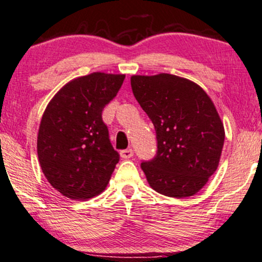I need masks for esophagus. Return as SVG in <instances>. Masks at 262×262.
I'll use <instances>...</instances> for the list:
<instances>
[{"label": "esophagus", "instance_id": "esophagus-1", "mask_svg": "<svg viewBox=\"0 0 262 262\" xmlns=\"http://www.w3.org/2000/svg\"><path fill=\"white\" fill-rule=\"evenodd\" d=\"M120 156H121L122 159H130L132 156H134V150L131 148H127V149H124L120 152Z\"/></svg>", "mask_w": 262, "mask_h": 262}]
</instances>
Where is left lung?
Masks as SVG:
<instances>
[{
	"label": "left lung",
	"instance_id": "1",
	"mask_svg": "<svg viewBox=\"0 0 262 262\" xmlns=\"http://www.w3.org/2000/svg\"><path fill=\"white\" fill-rule=\"evenodd\" d=\"M135 98L156 128L157 153L141 168L157 192L189 198L217 170L224 127L211 98L186 78L159 73L132 76Z\"/></svg>",
	"mask_w": 262,
	"mask_h": 262
}]
</instances>
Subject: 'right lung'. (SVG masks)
Listing matches in <instances>:
<instances>
[{
	"label": "right lung",
	"instance_id": "add662e5",
	"mask_svg": "<svg viewBox=\"0 0 262 262\" xmlns=\"http://www.w3.org/2000/svg\"><path fill=\"white\" fill-rule=\"evenodd\" d=\"M124 79L101 72L78 77L55 94L42 114L36 146L40 167L66 198L91 199L109 183L120 156L101 113Z\"/></svg>",
	"mask_w": 262,
	"mask_h": 262
}]
</instances>
